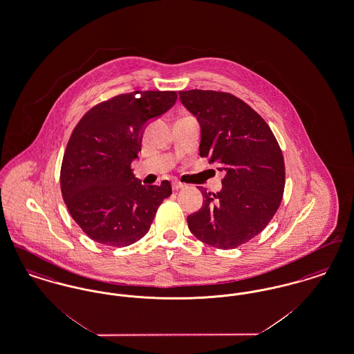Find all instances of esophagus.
Returning <instances> with one entry per match:
<instances>
[{
	"mask_svg": "<svg viewBox=\"0 0 354 354\" xmlns=\"http://www.w3.org/2000/svg\"><path fill=\"white\" fill-rule=\"evenodd\" d=\"M185 187H187L185 183H180V182H178V180L172 182V189H175V191H178V189H180V188H185Z\"/></svg>",
	"mask_w": 354,
	"mask_h": 354,
	"instance_id": "34e87169",
	"label": "esophagus"
}]
</instances>
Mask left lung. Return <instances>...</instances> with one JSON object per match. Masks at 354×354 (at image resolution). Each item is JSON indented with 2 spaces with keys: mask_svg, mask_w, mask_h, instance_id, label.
I'll use <instances>...</instances> for the list:
<instances>
[{
  "mask_svg": "<svg viewBox=\"0 0 354 354\" xmlns=\"http://www.w3.org/2000/svg\"><path fill=\"white\" fill-rule=\"evenodd\" d=\"M179 98L201 124V156L225 174L219 192L201 188L203 207L187 216L188 228L211 247L234 250L259 235L279 209L283 152L267 122L235 95L188 90Z\"/></svg>",
  "mask_w": 354,
  "mask_h": 354,
  "instance_id": "obj_1",
  "label": "left lung"
}]
</instances>
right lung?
Instances as JSON below:
<instances>
[{"mask_svg":"<svg viewBox=\"0 0 354 354\" xmlns=\"http://www.w3.org/2000/svg\"><path fill=\"white\" fill-rule=\"evenodd\" d=\"M176 100L175 91L120 94L98 103L77 123L59 180L71 218L91 240L127 247L149 232L172 189L169 180L142 185L131 163L147 122L169 111Z\"/></svg>","mask_w":354,"mask_h":354,"instance_id":"1","label":"right lung"}]
</instances>
